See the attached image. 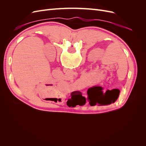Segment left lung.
Returning a JSON list of instances; mask_svg holds the SVG:
<instances>
[{"mask_svg":"<svg viewBox=\"0 0 146 146\" xmlns=\"http://www.w3.org/2000/svg\"><path fill=\"white\" fill-rule=\"evenodd\" d=\"M105 94H109V92H106ZM103 93H100V92H92L91 94V95H90V98L92 99V100H93V104L96 103L94 105H96V102L99 103V99L100 100V99H102V96ZM105 97H106V94H105ZM118 97H117L116 99H117ZM115 101V100H114ZM92 104H91V105H92Z\"/></svg>","mask_w":146,"mask_h":146,"instance_id":"obj_1","label":"left lung"}]
</instances>
